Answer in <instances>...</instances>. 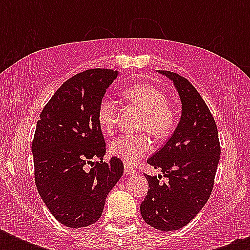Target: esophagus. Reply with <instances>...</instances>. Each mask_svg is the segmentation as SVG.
Wrapping results in <instances>:
<instances>
[{
    "instance_id": "esophagus-1",
    "label": "esophagus",
    "mask_w": 250,
    "mask_h": 250,
    "mask_svg": "<svg viewBox=\"0 0 250 250\" xmlns=\"http://www.w3.org/2000/svg\"><path fill=\"white\" fill-rule=\"evenodd\" d=\"M125 175H133L135 172H136V170H135L133 167L128 166V165H125Z\"/></svg>"
}]
</instances>
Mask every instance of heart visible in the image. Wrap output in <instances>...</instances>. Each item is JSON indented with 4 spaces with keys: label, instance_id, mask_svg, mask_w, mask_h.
Instances as JSON below:
<instances>
[{
    "label": "heart",
    "instance_id": "obj_1",
    "mask_svg": "<svg viewBox=\"0 0 250 250\" xmlns=\"http://www.w3.org/2000/svg\"><path fill=\"white\" fill-rule=\"evenodd\" d=\"M122 94L144 111L140 128L158 140L172 132L176 123L166 94L149 84H136L123 89ZM97 121L105 133H111L118 121V106L111 98L104 97L98 104ZM152 148L146 135H121L109 145V152L127 165H135Z\"/></svg>",
    "mask_w": 250,
    "mask_h": 250
}]
</instances>
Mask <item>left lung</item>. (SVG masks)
Segmentation results:
<instances>
[{
  "instance_id": "left-lung-1",
  "label": "left lung",
  "mask_w": 250,
  "mask_h": 250,
  "mask_svg": "<svg viewBox=\"0 0 250 250\" xmlns=\"http://www.w3.org/2000/svg\"><path fill=\"white\" fill-rule=\"evenodd\" d=\"M160 74L174 83L182 101V117L172 136L148 164L161 168V176L148 179L149 190L141 202V217L160 231H175L188 225L209 200L217 172L221 145L209 107L197 89L171 71Z\"/></svg>"
}]
</instances>
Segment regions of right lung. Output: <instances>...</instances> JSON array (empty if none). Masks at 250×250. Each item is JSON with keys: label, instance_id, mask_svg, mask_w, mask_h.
Here are the masks:
<instances>
[{"label": "right lung", "instance_id": "obj_1", "mask_svg": "<svg viewBox=\"0 0 250 250\" xmlns=\"http://www.w3.org/2000/svg\"><path fill=\"white\" fill-rule=\"evenodd\" d=\"M117 76L118 71L109 68L72 76L37 121L32 141L35 183L50 213L70 229L100 219L107 194L123 175L119 158L102 161L106 144L97 121L98 104Z\"/></svg>", "mask_w": 250, "mask_h": 250}]
</instances>
